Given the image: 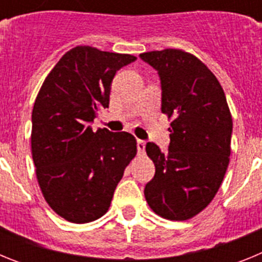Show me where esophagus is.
Here are the masks:
<instances>
[{"mask_svg": "<svg viewBox=\"0 0 262 262\" xmlns=\"http://www.w3.org/2000/svg\"><path fill=\"white\" fill-rule=\"evenodd\" d=\"M138 152L142 155L145 152V142L144 140H140V139L138 140Z\"/></svg>", "mask_w": 262, "mask_h": 262, "instance_id": "obj_1", "label": "esophagus"}]
</instances>
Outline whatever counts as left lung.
<instances>
[{
  "label": "left lung",
  "mask_w": 262,
  "mask_h": 262,
  "mask_svg": "<svg viewBox=\"0 0 262 262\" xmlns=\"http://www.w3.org/2000/svg\"><path fill=\"white\" fill-rule=\"evenodd\" d=\"M140 57L159 72L161 111L170 120L168 152L154 143L145 145L156 168L145 185V200L164 219L187 221L221 187L230 163L232 115L217 78L193 53L166 48Z\"/></svg>",
  "instance_id": "8db88e82"
}]
</instances>
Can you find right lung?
Returning <instances> with one entry per match:
<instances>
[{
  "label": "right lung",
  "mask_w": 262,
  "mask_h": 262,
  "mask_svg": "<svg viewBox=\"0 0 262 262\" xmlns=\"http://www.w3.org/2000/svg\"><path fill=\"white\" fill-rule=\"evenodd\" d=\"M135 60L77 46L62 55L36 96L31 128L36 178L48 206L71 223H89L107 212L136 156L134 135L90 126L99 108L108 107L117 71Z\"/></svg>",
  "instance_id": "add662e5"
}]
</instances>
